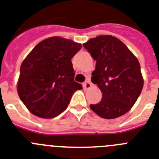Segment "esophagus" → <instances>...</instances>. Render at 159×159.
Here are the masks:
<instances>
[{"label":"esophagus","instance_id":"34e87169","mask_svg":"<svg viewBox=\"0 0 159 159\" xmlns=\"http://www.w3.org/2000/svg\"><path fill=\"white\" fill-rule=\"evenodd\" d=\"M83 86L85 89H89V88L91 87L92 84H91V82H90V80H86V82L83 83Z\"/></svg>","mask_w":159,"mask_h":159}]
</instances>
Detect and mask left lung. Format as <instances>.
Listing matches in <instances>:
<instances>
[{
  "mask_svg": "<svg viewBox=\"0 0 159 159\" xmlns=\"http://www.w3.org/2000/svg\"><path fill=\"white\" fill-rule=\"evenodd\" d=\"M83 46L96 61L91 82L102 93L98 103L90 104L91 110L104 119H115L127 113L143 88L137 57L124 43L111 35L90 39Z\"/></svg>",
  "mask_w": 159,
  "mask_h": 159,
  "instance_id": "left-lung-1",
  "label": "left lung"
}]
</instances>
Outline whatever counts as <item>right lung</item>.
Returning <instances> with one entry per match:
<instances>
[{
	"label": "right lung",
	"mask_w": 159,
	"mask_h": 159,
	"mask_svg": "<svg viewBox=\"0 0 159 159\" xmlns=\"http://www.w3.org/2000/svg\"><path fill=\"white\" fill-rule=\"evenodd\" d=\"M82 44L51 37L34 47L21 65L20 99L32 114L53 118L67 108L73 93L82 86L74 81L72 58Z\"/></svg>",
	"instance_id": "1"
}]
</instances>
